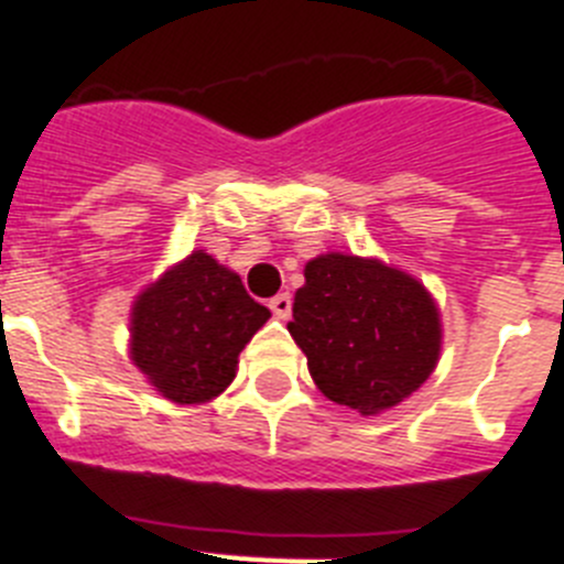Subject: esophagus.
I'll use <instances>...</instances> for the list:
<instances>
[{"instance_id": "34e87169", "label": "esophagus", "mask_w": 564, "mask_h": 564, "mask_svg": "<svg viewBox=\"0 0 564 564\" xmlns=\"http://www.w3.org/2000/svg\"><path fill=\"white\" fill-rule=\"evenodd\" d=\"M270 308L278 319H286L289 314H292V294H286V292L275 294V297L270 301Z\"/></svg>"}]
</instances>
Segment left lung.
<instances>
[{"mask_svg":"<svg viewBox=\"0 0 564 564\" xmlns=\"http://www.w3.org/2000/svg\"><path fill=\"white\" fill-rule=\"evenodd\" d=\"M289 334L306 354L314 384L359 413L404 402L441 351L438 308L427 289L384 263L339 252L306 263Z\"/></svg>","mask_w":564,"mask_h":564,"instance_id":"1","label":"left lung"}]
</instances>
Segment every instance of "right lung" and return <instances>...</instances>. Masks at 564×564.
<instances>
[{
    "label": "right lung",
    "mask_w": 564,
    "mask_h": 564,
    "mask_svg": "<svg viewBox=\"0 0 564 564\" xmlns=\"http://www.w3.org/2000/svg\"><path fill=\"white\" fill-rule=\"evenodd\" d=\"M267 319L236 272L194 252L137 297L131 359L171 402H207L232 382L238 354Z\"/></svg>",
    "instance_id": "right-lung-1"
}]
</instances>
